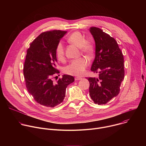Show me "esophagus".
Returning <instances> with one entry per match:
<instances>
[{
  "label": "esophagus",
  "mask_w": 146,
  "mask_h": 146,
  "mask_svg": "<svg viewBox=\"0 0 146 146\" xmlns=\"http://www.w3.org/2000/svg\"><path fill=\"white\" fill-rule=\"evenodd\" d=\"M82 78V77H75V80L76 81H77V80H81Z\"/></svg>",
  "instance_id": "34e87169"
}]
</instances>
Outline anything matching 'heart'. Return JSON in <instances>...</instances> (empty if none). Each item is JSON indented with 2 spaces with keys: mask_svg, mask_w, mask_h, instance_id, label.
<instances>
[{
  "mask_svg": "<svg viewBox=\"0 0 146 146\" xmlns=\"http://www.w3.org/2000/svg\"><path fill=\"white\" fill-rule=\"evenodd\" d=\"M68 40L70 43L80 48L83 52L90 54L92 52V45L88 41H86L85 37L79 32L72 33L69 37ZM55 54L58 60L60 61L64 60L65 50L62 42H59L56 45ZM88 65V62L86 59L80 58L72 61L69 65L65 68L64 72L69 75L81 76L85 73Z\"/></svg>",
  "mask_w": 146,
  "mask_h": 146,
  "instance_id": "1",
  "label": "heart"
}]
</instances>
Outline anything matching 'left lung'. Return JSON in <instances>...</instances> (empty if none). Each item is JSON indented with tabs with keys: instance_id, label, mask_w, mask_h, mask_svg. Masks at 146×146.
<instances>
[{
	"instance_id": "8db88e82",
	"label": "left lung",
	"mask_w": 146,
	"mask_h": 146,
	"mask_svg": "<svg viewBox=\"0 0 146 146\" xmlns=\"http://www.w3.org/2000/svg\"><path fill=\"white\" fill-rule=\"evenodd\" d=\"M95 43V56L91 71L99 78L89 77L91 98L98 105H105L118 95L124 78L123 56L115 40L96 27L89 29Z\"/></svg>"
}]
</instances>
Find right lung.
I'll list each match as a JSON object with an SVG mask.
<instances>
[{
    "instance_id": "obj_1",
    "label": "right lung",
    "mask_w": 146,
    "mask_h": 146,
    "mask_svg": "<svg viewBox=\"0 0 146 146\" xmlns=\"http://www.w3.org/2000/svg\"><path fill=\"white\" fill-rule=\"evenodd\" d=\"M66 31L54 30L41 33L27 50L24 75L29 93L38 103L54 108L64 101L68 85L74 81L72 76L64 74L56 82L52 80L59 73L55 48Z\"/></svg>"
}]
</instances>
